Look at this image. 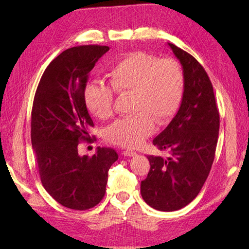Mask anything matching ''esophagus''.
<instances>
[{"label":"esophagus","instance_id":"esophagus-1","mask_svg":"<svg viewBox=\"0 0 249 249\" xmlns=\"http://www.w3.org/2000/svg\"><path fill=\"white\" fill-rule=\"evenodd\" d=\"M122 154H123L124 156L131 157V156H135V155H136V152H134V151H129V150H126V151H124L123 153H122Z\"/></svg>","mask_w":249,"mask_h":249}]
</instances>
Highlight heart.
<instances>
[{"label":"heart","mask_w":249,"mask_h":249,"mask_svg":"<svg viewBox=\"0 0 249 249\" xmlns=\"http://www.w3.org/2000/svg\"><path fill=\"white\" fill-rule=\"evenodd\" d=\"M109 84L95 81L86 89L89 110L100 120L113 115L114 93L133 94L129 118L116 121L106 129L110 143L137 147L155 130V121L166 125L177 114L185 93V73L171 57L160 59L145 52H133L111 68Z\"/></svg>","instance_id":"heart-1"}]
</instances>
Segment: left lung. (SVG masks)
I'll return each mask as SVG.
<instances>
[{
	"instance_id": "8db88e82",
	"label": "left lung",
	"mask_w": 249,
	"mask_h": 249,
	"mask_svg": "<svg viewBox=\"0 0 249 249\" xmlns=\"http://www.w3.org/2000/svg\"><path fill=\"white\" fill-rule=\"evenodd\" d=\"M185 73V93L178 111L153 140L170 156L149 155L150 171L140 192L151 208L172 212L197 197L214 161L219 112L213 86L200 63L186 51L168 43Z\"/></svg>"
}]
</instances>
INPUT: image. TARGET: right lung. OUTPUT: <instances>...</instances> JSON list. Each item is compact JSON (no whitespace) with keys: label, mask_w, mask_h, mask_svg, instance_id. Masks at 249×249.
<instances>
[{"label":"right lung","mask_w":249,"mask_h":249,"mask_svg":"<svg viewBox=\"0 0 249 249\" xmlns=\"http://www.w3.org/2000/svg\"><path fill=\"white\" fill-rule=\"evenodd\" d=\"M109 50L78 46L63 51L46 68L32 108L31 139L41 184L56 202L84 211L104 198L108 171L118 153L97 147L92 157L78 154L80 141H93L86 104L89 73Z\"/></svg>","instance_id":"right-lung-1"}]
</instances>
